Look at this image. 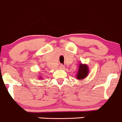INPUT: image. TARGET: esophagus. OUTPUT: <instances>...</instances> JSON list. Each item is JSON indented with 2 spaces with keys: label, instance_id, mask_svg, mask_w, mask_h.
<instances>
[{
  "label": "esophagus",
  "instance_id": "esophagus-1",
  "mask_svg": "<svg viewBox=\"0 0 122 122\" xmlns=\"http://www.w3.org/2000/svg\"><path fill=\"white\" fill-rule=\"evenodd\" d=\"M59 68H60V69H64V68H65L64 65H60V66H59Z\"/></svg>",
  "mask_w": 122,
  "mask_h": 122
}]
</instances>
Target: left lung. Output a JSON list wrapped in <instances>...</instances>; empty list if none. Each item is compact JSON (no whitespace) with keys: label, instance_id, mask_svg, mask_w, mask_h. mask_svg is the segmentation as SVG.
I'll list each match as a JSON object with an SVG mask.
<instances>
[{"label":"left lung","instance_id":"left-lung-1","mask_svg":"<svg viewBox=\"0 0 122 122\" xmlns=\"http://www.w3.org/2000/svg\"><path fill=\"white\" fill-rule=\"evenodd\" d=\"M88 65L86 64L80 63L79 65L78 71H77V75H76V79L81 80L84 79L86 77H87L89 75V69Z\"/></svg>","mask_w":122,"mask_h":122}]
</instances>
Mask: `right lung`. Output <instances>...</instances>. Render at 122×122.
I'll list each match as a JSON object with an SVG mask.
<instances>
[{
  "instance_id": "1",
  "label": "right lung",
  "mask_w": 122,
  "mask_h": 122,
  "mask_svg": "<svg viewBox=\"0 0 122 122\" xmlns=\"http://www.w3.org/2000/svg\"><path fill=\"white\" fill-rule=\"evenodd\" d=\"M38 78L39 79H42V77H41V76L40 75H39V76H38Z\"/></svg>"
}]
</instances>
